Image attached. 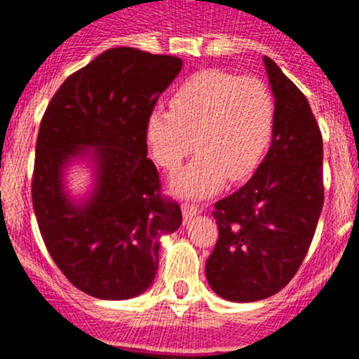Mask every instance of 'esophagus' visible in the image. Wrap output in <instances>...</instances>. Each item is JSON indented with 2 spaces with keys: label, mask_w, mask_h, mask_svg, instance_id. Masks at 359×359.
Segmentation results:
<instances>
[{
  "label": "esophagus",
  "mask_w": 359,
  "mask_h": 359,
  "mask_svg": "<svg viewBox=\"0 0 359 359\" xmlns=\"http://www.w3.org/2000/svg\"><path fill=\"white\" fill-rule=\"evenodd\" d=\"M200 212H203V208H200L198 205H193V203H186V205L182 206V213L186 219H193V217H196Z\"/></svg>",
  "instance_id": "esophagus-1"
}]
</instances>
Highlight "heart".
Instances as JSON below:
<instances>
[{"label":"heart","instance_id":"heart-1","mask_svg":"<svg viewBox=\"0 0 359 359\" xmlns=\"http://www.w3.org/2000/svg\"><path fill=\"white\" fill-rule=\"evenodd\" d=\"M172 109L149 112L146 140L151 154L166 170L179 168L193 149L198 156L173 179L184 196H206L222 186L245 180L271 146L276 104L259 78H240L219 69L196 72L177 88Z\"/></svg>","mask_w":359,"mask_h":359}]
</instances>
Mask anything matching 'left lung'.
Returning a JSON list of instances; mask_svg holds the SVG:
<instances>
[{
    "instance_id": "8db88e82",
    "label": "left lung",
    "mask_w": 359,
    "mask_h": 359,
    "mask_svg": "<svg viewBox=\"0 0 359 359\" xmlns=\"http://www.w3.org/2000/svg\"><path fill=\"white\" fill-rule=\"evenodd\" d=\"M276 104L273 142L252 179L213 206L219 240L206 260L217 295L255 302L287 287L323 208V139L306 95L264 59Z\"/></svg>"
}]
</instances>
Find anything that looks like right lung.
<instances>
[{
	"instance_id": "obj_1",
	"label": "right lung",
	"mask_w": 359,
	"mask_h": 359,
	"mask_svg": "<svg viewBox=\"0 0 359 359\" xmlns=\"http://www.w3.org/2000/svg\"><path fill=\"white\" fill-rule=\"evenodd\" d=\"M180 69L179 57L106 50L69 76L43 114L32 172L39 233L64 276L97 299L146 290L156 276L159 238L182 224L179 203L161 194L146 140L149 112ZM85 147H96L97 187L74 205L62 170L88 154Z\"/></svg>"
}]
</instances>
